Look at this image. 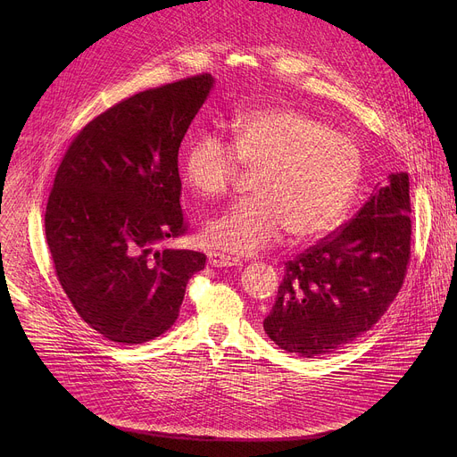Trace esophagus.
Segmentation results:
<instances>
[{"mask_svg": "<svg viewBox=\"0 0 457 457\" xmlns=\"http://www.w3.org/2000/svg\"><path fill=\"white\" fill-rule=\"evenodd\" d=\"M208 262L213 268H233V266H240V258L237 256H229V254H222L217 251H212L208 254Z\"/></svg>", "mask_w": 457, "mask_h": 457, "instance_id": "34e87169", "label": "esophagus"}]
</instances>
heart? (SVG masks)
Returning a JSON list of instances; mask_svg holds the SVG:
<instances>
[{
  "mask_svg": "<svg viewBox=\"0 0 457 457\" xmlns=\"http://www.w3.org/2000/svg\"><path fill=\"white\" fill-rule=\"evenodd\" d=\"M242 168L256 171V197L212 219L203 238L228 253L253 254L286 233L295 242L329 235L358 193L361 154L349 136L314 115L293 106H268L235 117L229 141L203 134L182 157L186 184L208 199L231 191Z\"/></svg>",
  "mask_w": 457,
  "mask_h": 457,
  "instance_id": "b5f03b06",
  "label": "heart"
}]
</instances>
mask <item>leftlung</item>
Instances as JSON below:
<instances>
[{"label":"left lung","mask_w":457,"mask_h":457,"mask_svg":"<svg viewBox=\"0 0 457 457\" xmlns=\"http://www.w3.org/2000/svg\"><path fill=\"white\" fill-rule=\"evenodd\" d=\"M409 175L390 173L338 231L287 260L264 331L302 358L367 333L398 296L411 260Z\"/></svg>","instance_id":"left-lung-1"}]
</instances>
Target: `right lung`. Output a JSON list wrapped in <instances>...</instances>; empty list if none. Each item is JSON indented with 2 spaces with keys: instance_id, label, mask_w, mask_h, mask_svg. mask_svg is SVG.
Wrapping results in <instances>:
<instances>
[{
  "instance_id": "obj_1",
  "label": "right lung",
  "mask_w": 457,
  "mask_h": 457,
  "mask_svg": "<svg viewBox=\"0 0 457 457\" xmlns=\"http://www.w3.org/2000/svg\"><path fill=\"white\" fill-rule=\"evenodd\" d=\"M213 78L201 74L128 97L92 119L64 154L45 212L55 277L106 340L166 333L206 254L159 249L184 235L179 148Z\"/></svg>"
}]
</instances>
